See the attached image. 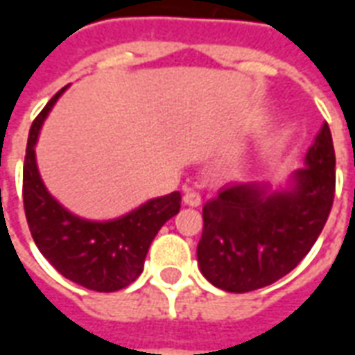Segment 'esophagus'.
Here are the masks:
<instances>
[{"mask_svg":"<svg viewBox=\"0 0 355 355\" xmlns=\"http://www.w3.org/2000/svg\"><path fill=\"white\" fill-rule=\"evenodd\" d=\"M182 201H184V205H188V207H200L201 205L200 192H196L193 188H186L184 196H182Z\"/></svg>","mask_w":355,"mask_h":355,"instance_id":"1","label":"esophagus"}]
</instances>
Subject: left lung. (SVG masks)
<instances>
[{
	"mask_svg": "<svg viewBox=\"0 0 355 355\" xmlns=\"http://www.w3.org/2000/svg\"><path fill=\"white\" fill-rule=\"evenodd\" d=\"M335 198V148L327 123L289 188L224 186L203 205L201 274L228 293H249L287 275L315 243Z\"/></svg>",
	"mask_w": 355,
	"mask_h": 355,
	"instance_id": "8db88e82",
	"label": "left lung"
}]
</instances>
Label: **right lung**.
<instances>
[{"label":"right lung","instance_id":"1","mask_svg":"<svg viewBox=\"0 0 355 355\" xmlns=\"http://www.w3.org/2000/svg\"><path fill=\"white\" fill-rule=\"evenodd\" d=\"M64 89L47 102L30 127L22 171L24 213L35 245L57 272L85 289L112 293L142 274L155 234L180 211V192L150 200L131 213L104 223L85 220L62 207L40 177L35 142L45 117Z\"/></svg>","mask_w":355,"mask_h":355}]
</instances>
